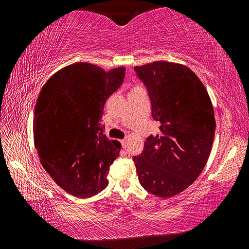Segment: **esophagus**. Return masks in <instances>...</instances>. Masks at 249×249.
I'll use <instances>...</instances> for the list:
<instances>
[{
    "instance_id": "1",
    "label": "esophagus",
    "mask_w": 249,
    "mask_h": 249,
    "mask_svg": "<svg viewBox=\"0 0 249 249\" xmlns=\"http://www.w3.org/2000/svg\"><path fill=\"white\" fill-rule=\"evenodd\" d=\"M126 142H127V141H126V140L121 141V144H122V147H123V148H126Z\"/></svg>"
}]
</instances>
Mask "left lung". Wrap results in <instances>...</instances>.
<instances>
[{
	"mask_svg": "<svg viewBox=\"0 0 249 249\" xmlns=\"http://www.w3.org/2000/svg\"><path fill=\"white\" fill-rule=\"evenodd\" d=\"M151 103L159 133L146 138L134 156L138 180L146 191L170 197L195 182L203 170L215 134V119L206 89L184 66L156 61L135 67Z\"/></svg>",
	"mask_w": 249,
	"mask_h": 249,
	"instance_id": "8db88e82",
	"label": "left lung"
}]
</instances>
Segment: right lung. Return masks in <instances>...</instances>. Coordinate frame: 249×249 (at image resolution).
<instances>
[{"mask_svg":"<svg viewBox=\"0 0 249 249\" xmlns=\"http://www.w3.org/2000/svg\"><path fill=\"white\" fill-rule=\"evenodd\" d=\"M125 68L104 71L77 62L41 88L35 105L34 142L45 170L66 192L81 199L107 187L122 145L103 133L107 100L124 81Z\"/></svg>","mask_w":249,"mask_h":249,"instance_id":"add662e5","label":"right lung"}]
</instances>
